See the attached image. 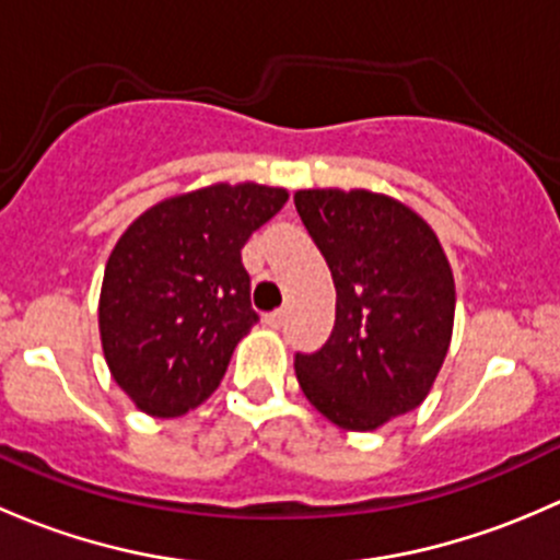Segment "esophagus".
I'll list each match as a JSON object with an SVG mask.
<instances>
[{
	"label": "esophagus",
	"mask_w": 560,
	"mask_h": 560,
	"mask_svg": "<svg viewBox=\"0 0 560 560\" xmlns=\"http://www.w3.org/2000/svg\"><path fill=\"white\" fill-rule=\"evenodd\" d=\"M265 322H268L270 327H281L287 322V308H276V312L265 314Z\"/></svg>",
	"instance_id": "34e87169"
}]
</instances>
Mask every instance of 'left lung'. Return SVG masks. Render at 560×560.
<instances>
[{
	"instance_id": "1",
	"label": "left lung",
	"mask_w": 560,
	"mask_h": 560,
	"mask_svg": "<svg viewBox=\"0 0 560 560\" xmlns=\"http://www.w3.org/2000/svg\"><path fill=\"white\" fill-rule=\"evenodd\" d=\"M303 228L330 268L336 325L295 371L316 411L374 431L425 400L450 349L455 281L436 233L374 191H295Z\"/></svg>"
}]
</instances>
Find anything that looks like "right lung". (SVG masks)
Here are the masks:
<instances>
[{"instance_id": "right-lung-1", "label": "right lung", "mask_w": 560, "mask_h": 560, "mask_svg": "<svg viewBox=\"0 0 560 560\" xmlns=\"http://www.w3.org/2000/svg\"><path fill=\"white\" fill-rule=\"evenodd\" d=\"M284 189L217 184L149 208L105 265L100 336L118 387L151 417H178L222 382L257 325L241 248Z\"/></svg>"}]
</instances>
